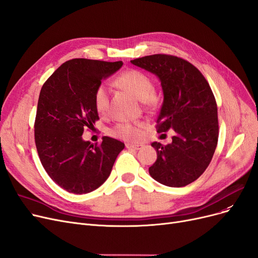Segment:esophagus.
I'll list each match as a JSON object with an SVG mask.
<instances>
[{"mask_svg":"<svg viewBox=\"0 0 258 258\" xmlns=\"http://www.w3.org/2000/svg\"><path fill=\"white\" fill-rule=\"evenodd\" d=\"M127 149H132V150H140L143 148V145H133V144H126L125 145Z\"/></svg>","mask_w":258,"mask_h":258,"instance_id":"esophagus-1","label":"esophagus"}]
</instances>
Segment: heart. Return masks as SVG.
Segmentation results:
<instances>
[{
  "mask_svg": "<svg viewBox=\"0 0 258 258\" xmlns=\"http://www.w3.org/2000/svg\"><path fill=\"white\" fill-rule=\"evenodd\" d=\"M117 84L126 89L139 101L149 106H155L157 98L153 94L154 86L151 78L145 73L137 70H130L122 73L115 80ZM109 87L101 85L94 92V106L99 114H106L109 107ZM143 124L119 123L110 130V135L127 141H137L143 136Z\"/></svg>",
  "mask_w": 258,
  "mask_h": 258,
  "instance_id": "b5f03b06",
  "label": "heart"
}]
</instances>
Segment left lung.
I'll return each mask as SVG.
<instances>
[{"label": "left lung", "instance_id": "8db88e82", "mask_svg": "<svg viewBox=\"0 0 258 258\" xmlns=\"http://www.w3.org/2000/svg\"><path fill=\"white\" fill-rule=\"evenodd\" d=\"M131 63L160 79L164 101L157 133L174 132L167 146L151 144L157 159L149 173L170 187L192 183L209 166L218 145V107L209 84L194 65L173 55H147Z\"/></svg>", "mask_w": 258, "mask_h": 258}]
</instances>
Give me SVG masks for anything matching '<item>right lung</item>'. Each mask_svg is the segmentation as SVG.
I'll return each mask as SVG.
<instances>
[{
    "label": "right lung",
    "instance_id": "add662e5",
    "mask_svg": "<svg viewBox=\"0 0 258 258\" xmlns=\"http://www.w3.org/2000/svg\"><path fill=\"white\" fill-rule=\"evenodd\" d=\"M122 65V61L73 59L40 90L34 125L38 156L49 177L70 193L86 194L101 186L124 149L121 141L107 136L98 146L82 138L98 120L95 90Z\"/></svg>",
    "mask_w": 258,
    "mask_h": 258
}]
</instances>
